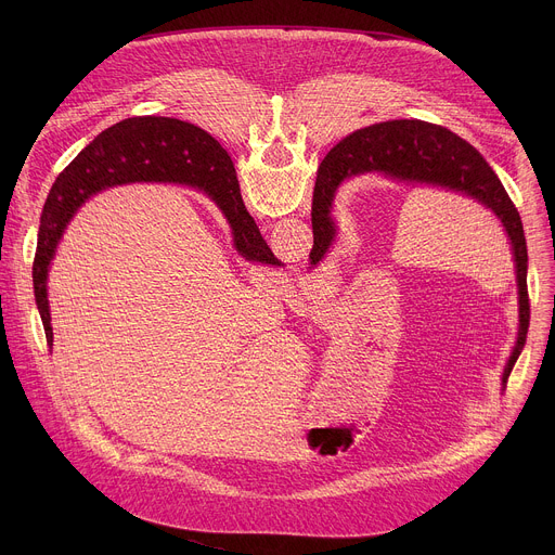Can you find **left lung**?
Wrapping results in <instances>:
<instances>
[{
  "label": "left lung",
  "mask_w": 555,
  "mask_h": 555,
  "mask_svg": "<svg viewBox=\"0 0 555 555\" xmlns=\"http://www.w3.org/2000/svg\"><path fill=\"white\" fill-rule=\"evenodd\" d=\"M328 169L323 170L324 163ZM362 173H379L388 180L411 186H437L461 193L488 208L503 225L516 268L518 285V338L503 369V390L509 373L525 347L529 327L527 294V242L520 215L503 189L499 176L483 160V155L450 129L424 120H386L349 133L323 160L315 178L311 202L313 248L309 266H319L336 242L338 225L332 206L338 186Z\"/></svg>",
  "instance_id": "obj_1"
}]
</instances>
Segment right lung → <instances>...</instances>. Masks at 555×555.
<instances>
[{
  "instance_id": "right-lung-1",
  "label": "right lung",
  "mask_w": 555,
  "mask_h": 555,
  "mask_svg": "<svg viewBox=\"0 0 555 555\" xmlns=\"http://www.w3.org/2000/svg\"><path fill=\"white\" fill-rule=\"evenodd\" d=\"M173 180L208 195L232 228V244L244 259L281 266L246 210L230 155L204 129L160 116H138L116 122L94 138L56 178L41 212L33 263L35 300L52 349L48 272L61 236L92 195L146 180Z\"/></svg>"
}]
</instances>
